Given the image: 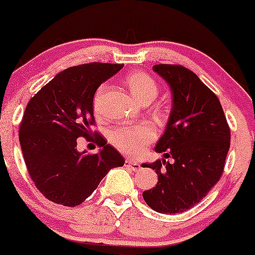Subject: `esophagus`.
I'll return each mask as SVG.
<instances>
[{
    "instance_id": "esophagus-1",
    "label": "esophagus",
    "mask_w": 255,
    "mask_h": 255,
    "mask_svg": "<svg viewBox=\"0 0 255 255\" xmlns=\"http://www.w3.org/2000/svg\"><path fill=\"white\" fill-rule=\"evenodd\" d=\"M125 167H128V168H130L131 170L140 169V165H139L138 162L132 161V160H127V161H125Z\"/></svg>"
}]
</instances>
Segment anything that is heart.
<instances>
[{"instance_id": "b5f03b06", "label": "heart", "mask_w": 255, "mask_h": 255, "mask_svg": "<svg viewBox=\"0 0 255 255\" xmlns=\"http://www.w3.org/2000/svg\"><path fill=\"white\" fill-rule=\"evenodd\" d=\"M128 89L138 103L146 106L155 99L159 93L158 83L145 73L138 72L128 75L127 79ZM106 85L99 87L94 97V109L99 110ZM156 137L155 128L149 124L132 125L115 128L110 133V142L118 151L128 155H138L144 151L146 146Z\"/></svg>"}]
</instances>
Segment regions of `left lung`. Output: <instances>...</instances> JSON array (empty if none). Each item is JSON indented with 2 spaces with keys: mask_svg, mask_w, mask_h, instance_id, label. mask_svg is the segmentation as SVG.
Here are the masks:
<instances>
[{
  "mask_svg": "<svg viewBox=\"0 0 255 255\" xmlns=\"http://www.w3.org/2000/svg\"><path fill=\"white\" fill-rule=\"evenodd\" d=\"M153 71L168 83L173 108L165 133L155 146L165 159L142 167L154 169L158 183L142 197L160 214H179L207 196L221 179L231 132L218 97L190 69L160 64Z\"/></svg>",
  "mask_w": 255,
  "mask_h": 255,
  "instance_id": "8db88e82",
  "label": "left lung"
}]
</instances>
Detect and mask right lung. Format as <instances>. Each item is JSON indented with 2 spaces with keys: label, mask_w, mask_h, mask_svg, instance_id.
Wrapping results in <instances>:
<instances>
[{
  "label": "right lung",
  "mask_w": 255,
  "mask_h": 255,
  "mask_svg": "<svg viewBox=\"0 0 255 255\" xmlns=\"http://www.w3.org/2000/svg\"><path fill=\"white\" fill-rule=\"evenodd\" d=\"M123 66H73L55 75L27 103L19 125L20 147L31 179L51 202L65 207L81 204L110 169L124 165L121 153L92 131L95 92ZM92 135L103 149L95 155L78 152L76 139Z\"/></svg>",
  "instance_id": "1"
}]
</instances>
